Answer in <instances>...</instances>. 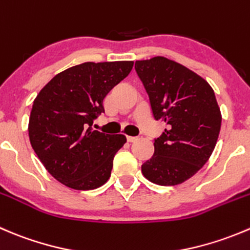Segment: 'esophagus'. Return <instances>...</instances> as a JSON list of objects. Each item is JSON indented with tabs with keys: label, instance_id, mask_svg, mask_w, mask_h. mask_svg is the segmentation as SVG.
<instances>
[{
	"label": "esophagus",
	"instance_id": "1",
	"mask_svg": "<svg viewBox=\"0 0 250 250\" xmlns=\"http://www.w3.org/2000/svg\"><path fill=\"white\" fill-rule=\"evenodd\" d=\"M138 138L137 137H127V140L129 143H133V142H135V140H137Z\"/></svg>",
	"mask_w": 250,
	"mask_h": 250
}]
</instances>
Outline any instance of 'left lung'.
Segmentation results:
<instances>
[{"label":"left lung","mask_w":250,"mask_h":250,"mask_svg":"<svg viewBox=\"0 0 250 250\" xmlns=\"http://www.w3.org/2000/svg\"><path fill=\"white\" fill-rule=\"evenodd\" d=\"M134 68L152 116L166 123L142 172L160 186H176L197 173L214 151L221 128L215 93L202 77L161 56L137 61Z\"/></svg>","instance_id":"1"}]
</instances>
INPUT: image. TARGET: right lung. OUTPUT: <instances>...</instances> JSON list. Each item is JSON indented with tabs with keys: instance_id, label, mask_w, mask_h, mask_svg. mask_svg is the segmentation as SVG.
Wrapping results in <instances>:
<instances>
[{
	"instance_id": "obj_1",
	"label": "right lung",
	"mask_w": 250,
	"mask_h": 250,
	"mask_svg": "<svg viewBox=\"0 0 250 250\" xmlns=\"http://www.w3.org/2000/svg\"><path fill=\"white\" fill-rule=\"evenodd\" d=\"M132 61L85 62L53 77L34 101L29 139L58 182L90 190L107 182L122 134H105L93 123L105 112L104 98L132 71Z\"/></svg>"
}]
</instances>
